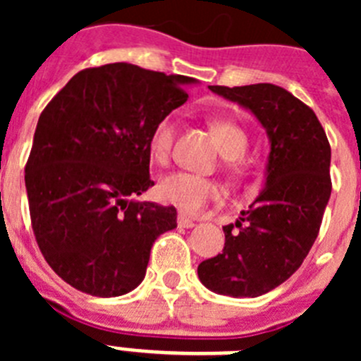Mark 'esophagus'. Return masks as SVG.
<instances>
[{"instance_id":"obj_1","label":"esophagus","mask_w":361,"mask_h":361,"mask_svg":"<svg viewBox=\"0 0 361 361\" xmlns=\"http://www.w3.org/2000/svg\"><path fill=\"white\" fill-rule=\"evenodd\" d=\"M177 224L180 226V228L190 229V228H193V226H195V222H193V220H191V219H188L186 215H183V213H178V216H177Z\"/></svg>"}]
</instances>
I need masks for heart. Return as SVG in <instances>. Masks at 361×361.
Instances as JSON below:
<instances>
[{
  "mask_svg": "<svg viewBox=\"0 0 361 361\" xmlns=\"http://www.w3.org/2000/svg\"><path fill=\"white\" fill-rule=\"evenodd\" d=\"M178 123H180L178 111H170L152 130L148 152L155 164L166 166L170 162L175 137L178 132ZM212 126L222 155L228 161H238L247 149V135L244 130L237 123L226 119L213 121ZM157 195L162 202L171 204L188 215H195L206 204L219 199L220 188L219 184L206 177L186 173V171H175L159 180Z\"/></svg>",
  "mask_w": 361,
  "mask_h": 361,
  "instance_id": "obj_1",
  "label": "heart"
}]
</instances>
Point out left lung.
Wrapping results in <instances>:
<instances>
[{"instance_id": "1", "label": "left lung", "mask_w": 361, "mask_h": 361, "mask_svg": "<svg viewBox=\"0 0 361 361\" xmlns=\"http://www.w3.org/2000/svg\"><path fill=\"white\" fill-rule=\"evenodd\" d=\"M209 90L257 117L269 139V157L262 191L235 224L222 228L224 250L200 262L197 273L216 295L255 298L286 282L317 240L331 197V146L314 111L282 86Z\"/></svg>"}]
</instances>
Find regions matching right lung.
Here are the masks:
<instances>
[{
	"instance_id": "right-lung-1",
	"label": "right lung",
	"mask_w": 361,
	"mask_h": 361,
	"mask_svg": "<svg viewBox=\"0 0 361 361\" xmlns=\"http://www.w3.org/2000/svg\"><path fill=\"white\" fill-rule=\"evenodd\" d=\"M195 82L111 63L75 73L39 116L25 168L32 229L72 288L101 298L133 291L153 242L177 228L173 206L133 197L153 186L152 130Z\"/></svg>"
}]
</instances>
